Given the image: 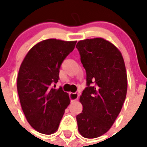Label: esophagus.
Here are the masks:
<instances>
[{
	"mask_svg": "<svg viewBox=\"0 0 147 147\" xmlns=\"http://www.w3.org/2000/svg\"><path fill=\"white\" fill-rule=\"evenodd\" d=\"M69 97H70V99H71V102H73L75 100H76L78 98V93H70L69 94Z\"/></svg>",
	"mask_w": 147,
	"mask_h": 147,
	"instance_id": "1",
	"label": "esophagus"
}]
</instances>
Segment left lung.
<instances>
[{
	"label": "left lung",
	"mask_w": 147,
	"mask_h": 147,
	"mask_svg": "<svg viewBox=\"0 0 147 147\" xmlns=\"http://www.w3.org/2000/svg\"><path fill=\"white\" fill-rule=\"evenodd\" d=\"M86 71L87 86L76 117L85 138H97L111 129L120 114L127 91V76L121 51L103 38L86 39L76 45Z\"/></svg>",
	"instance_id": "obj_1"
}]
</instances>
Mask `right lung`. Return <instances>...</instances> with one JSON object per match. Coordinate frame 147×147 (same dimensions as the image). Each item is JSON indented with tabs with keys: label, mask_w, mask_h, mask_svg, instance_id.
Masks as SVG:
<instances>
[{
	"label": "right lung",
	"mask_w": 147,
	"mask_h": 147,
	"mask_svg": "<svg viewBox=\"0 0 147 147\" xmlns=\"http://www.w3.org/2000/svg\"><path fill=\"white\" fill-rule=\"evenodd\" d=\"M76 42L42 40L29 50L20 65L17 84L20 101L26 121L39 133L56 132L70 104L69 94L53 85L59 80L60 65Z\"/></svg>",
	"instance_id": "obj_1"
}]
</instances>
